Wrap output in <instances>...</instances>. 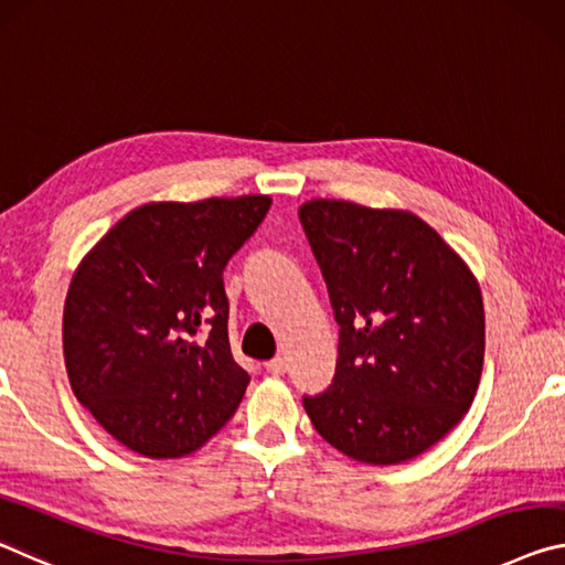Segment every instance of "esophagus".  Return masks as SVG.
Here are the masks:
<instances>
[{
    "label": "esophagus",
    "instance_id": "obj_1",
    "mask_svg": "<svg viewBox=\"0 0 565 565\" xmlns=\"http://www.w3.org/2000/svg\"><path fill=\"white\" fill-rule=\"evenodd\" d=\"M265 370H267V373H270V375H282L285 370H288V363H285V358L277 355V358H273V360H267Z\"/></svg>",
    "mask_w": 565,
    "mask_h": 565
}]
</instances>
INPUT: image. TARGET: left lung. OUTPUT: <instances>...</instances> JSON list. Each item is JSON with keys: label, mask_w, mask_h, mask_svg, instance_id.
<instances>
[{"label": "left lung", "mask_w": 565, "mask_h": 565, "mask_svg": "<svg viewBox=\"0 0 565 565\" xmlns=\"http://www.w3.org/2000/svg\"><path fill=\"white\" fill-rule=\"evenodd\" d=\"M298 215L340 326L335 377L302 397L305 411L348 458L405 463L476 397L486 353L476 275L408 210L310 200Z\"/></svg>", "instance_id": "obj_1"}]
</instances>
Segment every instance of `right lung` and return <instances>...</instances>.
I'll return each mask as SVG.
<instances>
[{
	"label": "right lung",
	"instance_id": "add662e5",
	"mask_svg": "<svg viewBox=\"0 0 565 565\" xmlns=\"http://www.w3.org/2000/svg\"><path fill=\"white\" fill-rule=\"evenodd\" d=\"M270 205L147 202L74 270L62 320L70 385L125 448L190 456L235 415L249 375L230 353L222 270Z\"/></svg>",
	"mask_w": 565,
	"mask_h": 565
}]
</instances>
